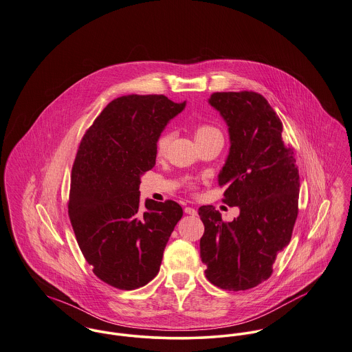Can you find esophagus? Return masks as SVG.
<instances>
[{
  "instance_id": "esophagus-1",
  "label": "esophagus",
  "mask_w": 352,
  "mask_h": 352,
  "mask_svg": "<svg viewBox=\"0 0 352 352\" xmlns=\"http://www.w3.org/2000/svg\"><path fill=\"white\" fill-rule=\"evenodd\" d=\"M185 213L190 214V216H197V210H195V208H190V206L185 208Z\"/></svg>"
}]
</instances>
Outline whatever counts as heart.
I'll list each match as a JSON object with an SVG mask.
<instances>
[{
	"instance_id": "1",
	"label": "heart",
	"mask_w": 352,
	"mask_h": 352,
	"mask_svg": "<svg viewBox=\"0 0 352 352\" xmlns=\"http://www.w3.org/2000/svg\"><path fill=\"white\" fill-rule=\"evenodd\" d=\"M212 133H220V132H219L216 128L210 126V125H198L195 131V140H197V139H201V138H205V136H209V135H212ZM170 142H171V133H168V132L163 133V135L157 139V153L159 155H162V154L166 153V150L168 148Z\"/></svg>"
}]
</instances>
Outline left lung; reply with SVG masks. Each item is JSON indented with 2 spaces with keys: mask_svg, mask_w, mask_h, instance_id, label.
Masks as SVG:
<instances>
[{
  "mask_svg": "<svg viewBox=\"0 0 352 352\" xmlns=\"http://www.w3.org/2000/svg\"><path fill=\"white\" fill-rule=\"evenodd\" d=\"M228 125L230 153L219 174L224 202L239 216L224 223L212 205L198 214L205 232L199 255L206 278L224 290H247L273 273L276 254L290 241L298 214L300 175L282 122L254 91L213 93L208 100Z\"/></svg>",
  "mask_w": 352,
  "mask_h": 352,
  "instance_id": "left-lung-1",
  "label": "left lung"
}]
</instances>
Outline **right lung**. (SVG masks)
I'll use <instances>...</instances> for the list:
<instances>
[{"instance_id": "add662e5", "label": "right lung", "mask_w": 352, "mask_h": 352, "mask_svg": "<svg viewBox=\"0 0 352 352\" xmlns=\"http://www.w3.org/2000/svg\"><path fill=\"white\" fill-rule=\"evenodd\" d=\"M186 107L164 96H122L85 133L72 171L69 216L79 248L105 283L133 290L159 273L166 244L184 210L146 199L140 179L155 166L157 142Z\"/></svg>"}]
</instances>
